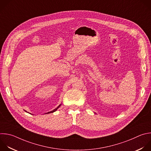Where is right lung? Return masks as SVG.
<instances>
[{"instance_id": "right-lung-1", "label": "right lung", "mask_w": 151, "mask_h": 151, "mask_svg": "<svg viewBox=\"0 0 151 151\" xmlns=\"http://www.w3.org/2000/svg\"><path fill=\"white\" fill-rule=\"evenodd\" d=\"M61 105H62V104H60V105H59V106H58V107H57L56 109H55V110H52V111H50V112H48V113H54V112H55V111H56V110H58V109H59V108L60 107V106ZM25 111H26L27 113H28V112H27V111H25ZM29 114H31V113H29Z\"/></svg>"}]
</instances>
